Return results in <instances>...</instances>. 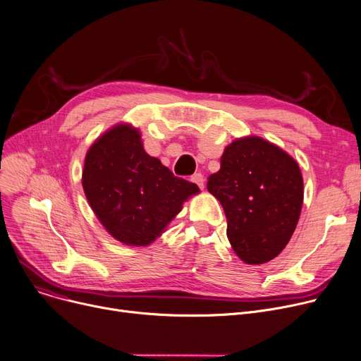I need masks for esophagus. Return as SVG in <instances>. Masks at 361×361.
I'll return each mask as SVG.
<instances>
[{"label": "esophagus", "mask_w": 361, "mask_h": 361, "mask_svg": "<svg viewBox=\"0 0 361 361\" xmlns=\"http://www.w3.org/2000/svg\"><path fill=\"white\" fill-rule=\"evenodd\" d=\"M190 180H192L194 183H197L200 188H204L205 179H204L202 173H195V175H192V176H190Z\"/></svg>", "instance_id": "1"}]
</instances>
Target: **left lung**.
Returning a JSON list of instances; mask_svg holds the SVG:
<instances>
[{
	"instance_id": "left-lung-1",
	"label": "left lung",
	"mask_w": 361,
	"mask_h": 361,
	"mask_svg": "<svg viewBox=\"0 0 361 361\" xmlns=\"http://www.w3.org/2000/svg\"><path fill=\"white\" fill-rule=\"evenodd\" d=\"M220 163L207 189L223 205L233 250L249 265L279 257L303 205L298 161L275 144L249 135L228 144Z\"/></svg>"
}]
</instances>
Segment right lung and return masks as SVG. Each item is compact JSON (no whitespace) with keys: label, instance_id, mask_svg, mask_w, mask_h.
I'll list each match as a JSON object with an SVG mask.
<instances>
[{"label":"right lung","instance_id":"right-lung-1","mask_svg":"<svg viewBox=\"0 0 361 361\" xmlns=\"http://www.w3.org/2000/svg\"><path fill=\"white\" fill-rule=\"evenodd\" d=\"M84 194L109 235L128 246H148L166 230L200 188L176 178L147 154L140 130L116 123L89 148Z\"/></svg>","mask_w":361,"mask_h":361}]
</instances>
